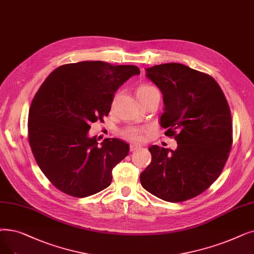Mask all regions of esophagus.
<instances>
[{
	"mask_svg": "<svg viewBox=\"0 0 254 254\" xmlns=\"http://www.w3.org/2000/svg\"><path fill=\"white\" fill-rule=\"evenodd\" d=\"M139 148H140V145H138V144H130V145H129V150H130V151L137 150V149H139Z\"/></svg>",
	"mask_w": 254,
	"mask_h": 254,
	"instance_id": "esophagus-1",
	"label": "esophagus"
}]
</instances>
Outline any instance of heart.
<instances>
[{"label":"heart","instance_id":"obj_1","mask_svg":"<svg viewBox=\"0 0 254 254\" xmlns=\"http://www.w3.org/2000/svg\"><path fill=\"white\" fill-rule=\"evenodd\" d=\"M156 89V88L149 86V85H143L141 87L138 88L137 90V95L140 93H144L150 90ZM143 134H144V129L141 128V127H128L125 130V136L129 139V140H133V141H139L143 138Z\"/></svg>","mask_w":254,"mask_h":254}]
</instances>
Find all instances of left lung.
I'll use <instances>...</instances> for the list:
<instances>
[{
	"instance_id": "8db88e82",
	"label": "left lung",
	"mask_w": 254,
	"mask_h": 254,
	"mask_svg": "<svg viewBox=\"0 0 254 254\" xmlns=\"http://www.w3.org/2000/svg\"><path fill=\"white\" fill-rule=\"evenodd\" d=\"M146 76L163 94L160 125L176 149L151 145V162L140 174L143 188L165 201L199 195L221 173L233 144L225 95L211 75L181 63L148 67Z\"/></svg>"
}]
</instances>
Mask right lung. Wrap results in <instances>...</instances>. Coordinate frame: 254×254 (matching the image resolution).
Here are the masks:
<instances>
[{"label": "right lung", "instance_id": "add662e5", "mask_svg": "<svg viewBox=\"0 0 254 254\" xmlns=\"http://www.w3.org/2000/svg\"><path fill=\"white\" fill-rule=\"evenodd\" d=\"M138 74L134 65L82 61L60 66L42 83L30 107L29 143L57 189L86 197L111 185L112 170L129 145L117 138L98 144L88 131L90 124L108 116L118 88Z\"/></svg>", "mask_w": 254, "mask_h": 254}]
</instances>
